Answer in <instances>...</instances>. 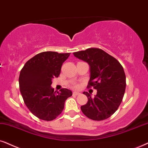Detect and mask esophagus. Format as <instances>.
<instances>
[{
    "label": "esophagus",
    "mask_w": 148,
    "mask_h": 148,
    "mask_svg": "<svg viewBox=\"0 0 148 148\" xmlns=\"http://www.w3.org/2000/svg\"><path fill=\"white\" fill-rule=\"evenodd\" d=\"M80 93L78 92V91H74L73 92V95H75V96H78V95H80Z\"/></svg>",
    "instance_id": "34e87169"
}]
</instances>
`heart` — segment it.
<instances>
[{
    "instance_id": "obj_1",
    "label": "heart",
    "mask_w": 148,
    "mask_h": 148,
    "mask_svg": "<svg viewBox=\"0 0 148 148\" xmlns=\"http://www.w3.org/2000/svg\"><path fill=\"white\" fill-rule=\"evenodd\" d=\"M75 87H76V86H75Z\"/></svg>"
}]
</instances>
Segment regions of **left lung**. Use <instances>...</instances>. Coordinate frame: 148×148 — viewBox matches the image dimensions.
Instances as JSON below:
<instances>
[{
	"instance_id": "obj_1",
	"label": "left lung",
	"mask_w": 148,
	"mask_h": 148,
	"mask_svg": "<svg viewBox=\"0 0 148 148\" xmlns=\"http://www.w3.org/2000/svg\"><path fill=\"white\" fill-rule=\"evenodd\" d=\"M73 54L89 65L90 79L87 87L97 89V94L93 98L84 91L88 102L80 106L82 112L93 120L108 118L117 110L125 93L126 75L122 65L100 48H88Z\"/></svg>"
}]
</instances>
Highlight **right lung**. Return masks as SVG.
<instances>
[{
  "mask_svg": "<svg viewBox=\"0 0 148 148\" xmlns=\"http://www.w3.org/2000/svg\"><path fill=\"white\" fill-rule=\"evenodd\" d=\"M70 53L43 52L29 59L20 71V91L24 104L39 119H55L63 111L65 100L72 96L68 89L54 92L52 80L60 74L63 63Z\"/></svg>",
  "mask_w": 148,
  "mask_h": 148,
  "instance_id": "right-lung-1",
  "label": "right lung"
}]
</instances>
